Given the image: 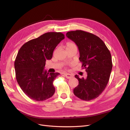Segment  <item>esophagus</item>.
<instances>
[{
    "label": "esophagus",
    "mask_w": 130,
    "mask_h": 130,
    "mask_svg": "<svg viewBox=\"0 0 130 130\" xmlns=\"http://www.w3.org/2000/svg\"><path fill=\"white\" fill-rule=\"evenodd\" d=\"M64 76H65L66 78H67L68 79H70V78H71L73 77V76L70 74H64Z\"/></svg>",
    "instance_id": "esophagus-1"
}]
</instances>
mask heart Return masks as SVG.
<instances>
[{"instance_id": "obj_1", "label": "heart", "mask_w": 130, "mask_h": 130, "mask_svg": "<svg viewBox=\"0 0 130 130\" xmlns=\"http://www.w3.org/2000/svg\"><path fill=\"white\" fill-rule=\"evenodd\" d=\"M76 47V45L74 43L72 42H69L67 43V44H66V49L71 48H72V47Z\"/></svg>"}]
</instances>
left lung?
I'll use <instances>...</instances> for the list:
<instances>
[{
    "instance_id": "8db88e82",
    "label": "left lung",
    "mask_w": 130,
    "mask_h": 130,
    "mask_svg": "<svg viewBox=\"0 0 130 130\" xmlns=\"http://www.w3.org/2000/svg\"><path fill=\"white\" fill-rule=\"evenodd\" d=\"M66 36L76 44L79 52L82 67L85 69L87 77L80 78L73 90L74 95L84 101L97 98L108 82L112 69L110 51L101 38L94 34L77 30L66 33Z\"/></svg>"
}]
</instances>
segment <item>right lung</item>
I'll use <instances>...</instances> for the list:
<instances>
[{
  "label": "right lung",
  "instance_id": "add662e5",
  "mask_svg": "<svg viewBox=\"0 0 130 130\" xmlns=\"http://www.w3.org/2000/svg\"><path fill=\"white\" fill-rule=\"evenodd\" d=\"M65 38L60 32H48L25 43L15 60L16 78L24 93L30 99L43 101L51 98L55 89L53 82L60 74L44 70L46 60Z\"/></svg>",
  "mask_w": 130,
  "mask_h": 130
}]
</instances>
